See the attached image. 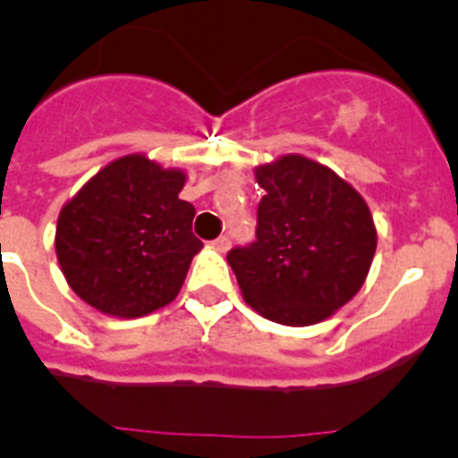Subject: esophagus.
Segmentation results:
<instances>
[{
  "mask_svg": "<svg viewBox=\"0 0 458 458\" xmlns=\"http://www.w3.org/2000/svg\"><path fill=\"white\" fill-rule=\"evenodd\" d=\"M210 245H213V248H216L217 252H226V250H229V245H232V238H229V236H220V238H216V241L210 242Z\"/></svg>",
  "mask_w": 458,
  "mask_h": 458,
  "instance_id": "esophagus-1",
  "label": "esophagus"
}]
</instances>
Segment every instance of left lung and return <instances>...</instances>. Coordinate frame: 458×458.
<instances>
[{
    "instance_id": "left-lung-1",
    "label": "left lung",
    "mask_w": 458,
    "mask_h": 458,
    "mask_svg": "<svg viewBox=\"0 0 458 458\" xmlns=\"http://www.w3.org/2000/svg\"><path fill=\"white\" fill-rule=\"evenodd\" d=\"M266 190L257 208V241L226 261L242 298L282 326L333 317L365 284L376 252L369 206L333 169L302 156L257 167Z\"/></svg>"
}]
</instances>
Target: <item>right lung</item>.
Wrapping results in <instances>:
<instances>
[{"label":"right lung","mask_w":458,"mask_h":458,"mask_svg":"<svg viewBox=\"0 0 458 458\" xmlns=\"http://www.w3.org/2000/svg\"><path fill=\"white\" fill-rule=\"evenodd\" d=\"M185 174L144 156L100 169L62 208L56 259L68 286L103 314L137 318L179 295L204 242L194 206L179 199Z\"/></svg>","instance_id":"add662e5"}]
</instances>
